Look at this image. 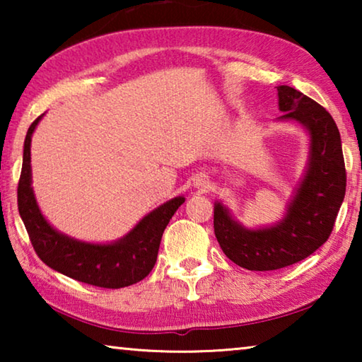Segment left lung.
<instances>
[{"label":"left lung","mask_w":362,"mask_h":362,"mask_svg":"<svg viewBox=\"0 0 362 362\" xmlns=\"http://www.w3.org/2000/svg\"><path fill=\"white\" fill-rule=\"evenodd\" d=\"M279 119L310 134L303 180L276 225L249 230L223 204L214 206V233L223 254L250 272H269L306 259L329 240L345 198L346 170L340 132L326 108L291 86H278Z\"/></svg>","instance_id":"8db88e82"}]
</instances>
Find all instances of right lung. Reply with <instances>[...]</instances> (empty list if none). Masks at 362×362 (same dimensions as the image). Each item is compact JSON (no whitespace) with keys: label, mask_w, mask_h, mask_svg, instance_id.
Listing matches in <instances>:
<instances>
[{"label":"right lung","mask_w":362,"mask_h":362,"mask_svg":"<svg viewBox=\"0 0 362 362\" xmlns=\"http://www.w3.org/2000/svg\"><path fill=\"white\" fill-rule=\"evenodd\" d=\"M41 118L42 115L28 127L23 144L21 180L17 187L19 214L35 252L47 267L90 286L119 289L142 281L155 267L164 228L185 198L177 196L161 204L140 220L126 236L115 243L90 244L64 235L52 228L42 217L32 188L30 145L35 127Z\"/></svg>","instance_id":"1"}]
</instances>
